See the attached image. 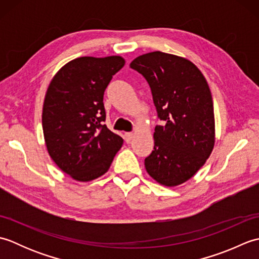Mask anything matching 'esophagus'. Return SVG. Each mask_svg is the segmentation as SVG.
Returning <instances> with one entry per match:
<instances>
[{
    "label": "esophagus",
    "instance_id": "esophagus-1",
    "mask_svg": "<svg viewBox=\"0 0 259 259\" xmlns=\"http://www.w3.org/2000/svg\"><path fill=\"white\" fill-rule=\"evenodd\" d=\"M133 138H134V134L133 133H125L124 134V140L126 142H130Z\"/></svg>",
    "mask_w": 259,
    "mask_h": 259
}]
</instances>
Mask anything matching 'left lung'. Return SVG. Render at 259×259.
I'll list each match as a JSON object with an SVG mask.
<instances>
[{"mask_svg":"<svg viewBox=\"0 0 259 259\" xmlns=\"http://www.w3.org/2000/svg\"><path fill=\"white\" fill-rule=\"evenodd\" d=\"M130 68L147 80L158 118L163 122L155 128V147L145 159L147 172L163 186H178L190 179L212 151L210 89L194 63L174 54H142Z\"/></svg>","mask_w":259,"mask_h":259,"instance_id":"8db88e82","label":"left lung"}]
</instances>
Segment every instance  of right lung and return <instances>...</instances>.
<instances>
[{
	"label": "right lung",
	"mask_w": 259,
	"mask_h": 259,
	"mask_svg": "<svg viewBox=\"0 0 259 259\" xmlns=\"http://www.w3.org/2000/svg\"><path fill=\"white\" fill-rule=\"evenodd\" d=\"M124 59L82 57L58 71L48 88L42 126L48 152L63 172L90 181L108 171L123 144L103 124V95Z\"/></svg>",
	"instance_id": "1"
}]
</instances>
